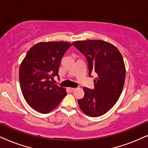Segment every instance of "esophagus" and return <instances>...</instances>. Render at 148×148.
<instances>
[{"instance_id": "1", "label": "esophagus", "mask_w": 148, "mask_h": 148, "mask_svg": "<svg viewBox=\"0 0 148 148\" xmlns=\"http://www.w3.org/2000/svg\"><path fill=\"white\" fill-rule=\"evenodd\" d=\"M68 89L70 91V92H72V91H74L76 89H75V88H73V87H68Z\"/></svg>"}]
</instances>
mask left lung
<instances>
[{"label": "left lung", "instance_id": "8db88e82", "mask_svg": "<svg viewBox=\"0 0 148 148\" xmlns=\"http://www.w3.org/2000/svg\"><path fill=\"white\" fill-rule=\"evenodd\" d=\"M85 56L89 75L96 73L94 89L84 87V97L78 100L81 111L90 117L105 114L118 100L126 78V68L120 52L113 44L102 40L72 43Z\"/></svg>", "mask_w": 148, "mask_h": 148}]
</instances>
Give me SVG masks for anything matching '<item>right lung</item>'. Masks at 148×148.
<instances>
[{
	"instance_id": "right-lung-1",
	"label": "right lung",
	"mask_w": 148,
	"mask_h": 148,
	"mask_svg": "<svg viewBox=\"0 0 148 148\" xmlns=\"http://www.w3.org/2000/svg\"><path fill=\"white\" fill-rule=\"evenodd\" d=\"M72 44L65 42L37 43L30 48L19 70L21 90L28 104L41 113H48L66 96L65 89L53 85L59 77L61 59Z\"/></svg>"
}]
</instances>
